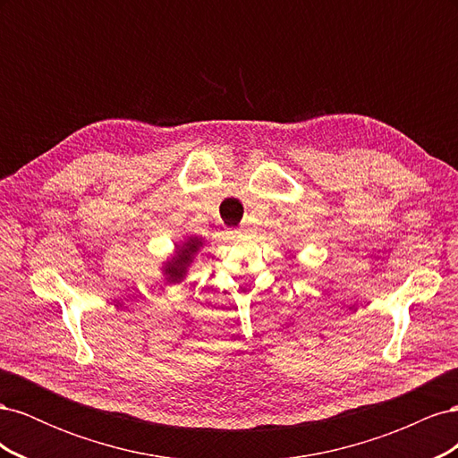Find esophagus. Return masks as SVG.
<instances>
[{"label": "esophagus", "instance_id": "obj_1", "mask_svg": "<svg viewBox=\"0 0 458 458\" xmlns=\"http://www.w3.org/2000/svg\"><path fill=\"white\" fill-rule=\"evenodd\" d=\"M233 233H234V234H237V237H244V234H248V233H250V229H248V227H239V229H234Z\"/></svg>", "mask_w": 458, "mask_h": 458}]
</instances>
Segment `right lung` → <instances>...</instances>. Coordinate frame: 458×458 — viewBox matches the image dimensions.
I'll list each match as a JSON object with an SVG mask.
<instances>
[{"label":"right lung","mask_w":458,"mask_h":458,"mask_svg":"<svg viewBox=\"0 0 458 458\" xmlns=\"http://www.w3.org/2000/svg\"><path fill=\"white\" fill-rule=\"evenodd\" d=\"M202 246V239L199 237H189L182 246L177 244L175 254L164 263V276L168 283H182L183 276L187 275V269L192 263V258L199 252V248Z\"/></svg>","instance_id":"right-lung-1"}]
</instances>
